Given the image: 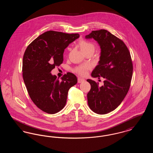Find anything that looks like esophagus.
<instances>
[{"label":"esophagus","mask_w":153,"mask_h":153,"mask_svg":"<svg viewBox=\"0 0 153 153\" xmlns=\"http://www.w3.org/2000/svg\"><path fill=\"white\" fill-rule=\"evenodd\" d=\"M78 82L79 83H80V82H83V81H84L85 80L84 79H82V78H80V77H79L78 78Z\"/></svg>","instance_id":"esophagus-1"}]
</instances>
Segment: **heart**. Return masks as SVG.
I'll return each instance as SVG.
<instances>
[{"mask_svg": "<svg viewBox=\"0 0 153 153\" xmlns=\"http://www.w3.org/2000/svg\"><path fill=\"white\" fill-rule=\"evenodd\" d=\"M78 46L80 48L81 51L84 54L92 52L94 53L95 51V45L94 43L86 41L84 39H81L79 42ZM91 69V66L89 64H85L83 65L79 66L74 68V72L81 76H85L88 71Z\"/></svg>", "mask_w": 153, "mask_h": 153, "instance_id": "b5f03b06", "label": "heart"}]
</instances>
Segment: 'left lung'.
Returning <instances> with one entry per match:
<instances>
[{
  "label": "left lung",
  "instance_id": "left-lung-1",
  "mask_svg": "<svg viewBox=\"0 0 153 153\" xmlns=\"http://www.w3.org/2000/svg\"><path fill=\"white\" fill-rule=\"evenodd\" d=\"M85 38H94L101 48L99 65L91 76L104 79L102 87L88 79L91 84L88 105L97 114H106L117 108L130 89L133 72L130 53L122 39L106 30L92 31Z\"/></svg>",
  "mask_w": 153,
  "mask_h": 153
}]
</instances>
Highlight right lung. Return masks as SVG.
<instances>
[{
  "label": "right lung",
  "mask_w": 153,
  "mask_h": 153,
  "mask_svg": "<svg viewBox=\"0 0 153 153\" xmlns=\"http://www.w3.org/2000/svg\"><path fill=\"white\" fill-rule=\"evenodd\" d=\"M80 35L48 31L29 45L22 63L24 82L31 100L45 112L54 114L62 109L66 102L69 89L77 79L68 72L61 80L51 71L63 62L64 49Z\"/></svg>",
  "instance_id": "1"
}]
</instances>
